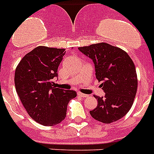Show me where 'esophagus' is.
I'll return each instance as SVG.
<instances>
[{"label": "esophagus", "mask_w": 154, "mask_h": 154, "mask_svg": "<svg viewBox=\"0 0 154 154\" xmlns=\"http://www.w3.org/2000/svg\"><path fill=\"white\" fill-rule=\"evenodd\" d=\"M77 96L80 97H83V98H85V97H88V95L84 94V93H81V92H77Z\"/></svg>", "instance_id": "34e87169"}]
</instances>
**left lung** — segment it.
Returning a JSON list of instances; mask_svg holds the SVG:
<instances>
[{"label": "left lung", "mask_w": 154, "mask_h": 154, "mask_svg": "<svg viewBox=\"0 0 154 154\" xmlns=\"http://www.w3.org/2000/svg\"><path fill=\"white\" fill-rule=\"evenodd\" d=\"M78 50L93 61L96 77L105 92L104 97L94 96L98 103L89 112L91 116L103 123L120 119L132 107L138 88L132 59L122 49L105 42L78 47Z\"/></svg>", "instance_id": "obj_1"}]
</instances>
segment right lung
I'll return each instance as SVG.
<instances>
[{"instance_id": "right-lung-1", "label": "right lung", "mask_w": 154, "mask_h": 154, "mask_svg": "<svg viewBox=\"0 0 154 154\" xmlns=\"http://www.w3.org/2000/svg\"><path fill=\"white\" fill-rule=\"evenodd\" d=\"M66 49L35 47L21 59L15 72L16 90L25 110L35 122L52 127L66 118L67 105L77 97L73 90L54 86Z\"/></svg>"}]
</instances>
